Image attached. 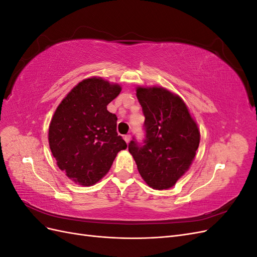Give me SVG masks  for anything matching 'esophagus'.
Instances as JSON below:
<instances>
[{
  "mask_svg": "<svg viewBox=\"0 0 257 257\" xmlns=\"http://www.w3.org/2000/svg\"><path fill=\"white\" fill-rule=\"evenodd\" d=\"M123 138H124V141H125L128 144L130 141H131V135H124Z\"/></svg>",
  "mask_w": 257,
  "mask_h": 257,
  "instance_id": "esophagus-1",
  "label": "esophagus"
}]
</instances>
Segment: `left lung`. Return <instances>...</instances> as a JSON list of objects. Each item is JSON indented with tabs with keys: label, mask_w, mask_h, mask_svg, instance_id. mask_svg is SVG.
Masks as SVG:
<instances>
[{
	"label": "left lung",
	"mask_w": 257,
	"mask_h": 257,
	"mask_svg": "<svg viewBox=\"0 0 257 257\" xmlns=\"http://www.w3.org/2000/svg\"><path fill=\"white\" fill-rule=\"evenodd\" d=\"M145 114L146 141H132L128 151L144 181L153 190L176 184L195 159L200 133L184 100L163 87H137Z\"/></svg>",
	"instance_id": "8db88e82"
}]
</instances>
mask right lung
Wrapping results in <instances>:
<instances>
[{
  "instance_id": "1",
  "label": "right lung",
  "mask_w": 257,
  "mask_h": 257,
  "mask_svg": "<svg viewBox=\"0 0 257 257\" xmlns=\"http://www.w3.org/2000/svg\"><path fill=\"white\" fill-rule=\"evenodd\" d=\"M121 90L118 83L90 77L67 93L52 115L50 150L58 167L75 183L98 182L118 152L127 148L116 133V115L107 110Z\"/></svg>"
}]
</instances>
